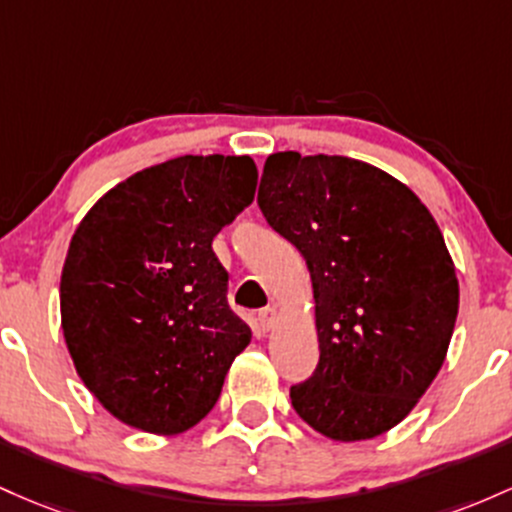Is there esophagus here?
Masks as SVG:
<instances>
[{"label":"esophagus","instance_id":"34e87169","mask_svg":"<svg viewBox=\"0 0 512 512\" xmlns=\"http://www.w3.org/2000/svg\"><path fill=\"white\" fill-rule=\"evenodd\" d=\"M275 321H278V309L275 307H263L261 312H258V324H261L263 331H271Z\"/></svg>","mask_w":512,"mask_h":512}]
</instances>
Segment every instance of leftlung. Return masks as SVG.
<instances>
[{"label": "left lung", "mask_w": 512, "mask_h": 512, "mask_svg": "<svg viewBox=\"0 0 512 512\" xmlns=\"http://www.w3.org/2000/svg\"><path fill=\"white\" fill-rule=\"evenodd\" d=\"M258 208L307 261L319 365L292 409L331 440L382 435L435 380L459 285L445 239L411 188L350 157L271 154Z\"/></svg>", "instance_id": "obj_1"}]
</instances>
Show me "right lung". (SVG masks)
<instances>
[{
    "label": "right lung",
    "instance_id": "right-lung-1",
    "mask_svg": "<svg viewBox=\"0 0 512 512\" xmlns=\"http://www.w3.org/2000/svg\"><path fill=\"white\" fill-rule=\"evenodd\" d=\"M256 181L251 157L186 154L118 183L79 222L62 331L86 389L128 426L193 428L249 346L212 239L251 205Z\"/></svg>",
    "mask_w": 512,
    "mask_h": 512
}]
</instances>
